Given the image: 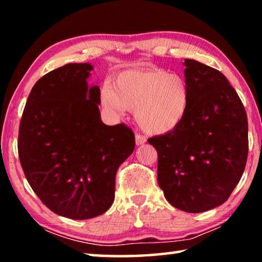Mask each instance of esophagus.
I'll list each match as a JSON object with an SVG mask.
<instances>
[{
  "mask_svg": "<svg viewBox=\"0 0 262 262\" xmlns=\"http://www.w3.org/2000/svg\"><path fill=\"white\" fill-rule=\"evenodd\" d=\"M145 141H147V139H145V137H144L143 135H141V134H135V142H136V144H137V145L143 144Z\"/></svg>",
  "mask_w": 262,
  "mask_h": 262,
  "instance_id": "34e87169",
  "label": "esophagus"
}]
</instances>
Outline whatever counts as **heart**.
<instances>
[{"label": "heart", "instance_id": "b5f03b06", "mask_svg": "<svg viewBox=\"0 0 262 262\" xmlns=\"http://www.w3.org/2000/svg\"><path fill=\"white\" fill-rule=\"evenodd\" d=\"M101 101L111 112L135 111L139 126L149 134L176 129L188 112L190 95L186 79L163 69L125 70L113 88L101 90Z\"/></svg>", "mask_w": 262, "mask_h": 262}]
</instances>
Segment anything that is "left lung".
<instances>
[{
	"label": "left lung",
	"mask_w": 262,
	"mask_h": 262,
	"mask_svg": "<svg viewBox=\"0 0 262 262\" xmlns=\"http://www.w3.org/2000/svg\"><path fill=\"white\" fill-rule=\"evenodd\" d=\"M188 112L176 129L148 139L157 150L164 196L186 212H202L228 200L245 170L247 115L220 70L185 60Z\"/></svg>",
	"instance_id": "1"
}]
</instances>
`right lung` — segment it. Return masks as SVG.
Masks as SVG:
<instances>
[{
  "label": "right lung",
  "mask_w": 262,
  "mask_h": 262,
  "mask_svg": "<svg viewBox=\"0 0 262 262\" xmlns=\"http://www.w3.org/2000/svg\"><path fill=\"white\" fill-rule=\"evenodd\" d=\"M91 70L68 63L43 75L19 123L18 156L31 188L48 209L72 220L108 210L118 168L135 148L129 127L100 120V90L86 83Z\"/></svg>",
  "instance_id": "1"
}]
</instances>
